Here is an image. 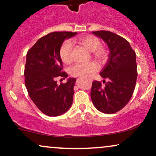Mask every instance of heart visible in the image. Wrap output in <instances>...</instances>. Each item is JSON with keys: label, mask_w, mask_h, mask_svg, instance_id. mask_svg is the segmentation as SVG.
<instances>
[{"label": "heart", "mask_w": 156, "mask_h": 156, "mask_svg": "<svg viewBox=\"0 0 156 156\" xmlns=\"http://www.w3.org/2000/svg\"><path fill=\"white\" fill-rule=\"evenodd\" d=\"M80 44L88 51H91L92 56L100 63H104L108 58V50L101 46V42L98 37L93 35H85L70 41L63 42L60 48L59 55L62 62L69 64L73 60V44ZM98 69V65L95 62L89 63H77L69 69V73L73 76H83L87 77Z\"/></svg>", "instance_id": "b5f03b06"}]
</instances>
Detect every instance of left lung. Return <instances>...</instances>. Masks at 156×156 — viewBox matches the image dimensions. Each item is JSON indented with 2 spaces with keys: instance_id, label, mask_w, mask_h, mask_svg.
<instances>
[{
  "instance_id": "obj_1",
  "label": "left lung",
  "mask_w": 156,
  "mask_h": 156,
  "mask_svg": "<svg viewBox=\"0 0 156 156\" xmlns=\"http://www.w3.org/2000/svg\"><path fill=\"white\" fill-rule=\"evenodd\" d=\"M93 34L108 44L110 53L100 73L105 86L94 81L91 98L97 110L112 114L127 104L134 91L137 78L136 53L129 43L116 34L104 30L93 31Z\"/></svg>"
}]
</instances>
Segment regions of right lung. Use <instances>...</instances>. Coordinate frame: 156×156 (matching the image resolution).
<instances>
[{
    "label": "right lung",
    "mask_w": 156,
    "mask_h": 156,
    "mask_svg": "<svg viewBox=\"0 0 156 156\" xmlns=\"http://www.w3.org/2000/svg\"><path fill=\"white\" fill-rule=\"evenodd\" d=\"M76 32L54 31L44 36L27 53L24 83L31 101L48 116H58L67 112L73 101L75 78L58 85L56 78H66L59 51L66 39Z\"/></svg>",
    "instance_id": "add662e5"
}]
</instances>
